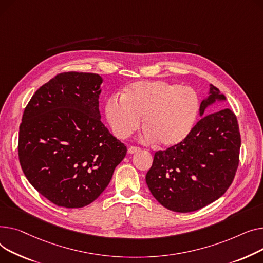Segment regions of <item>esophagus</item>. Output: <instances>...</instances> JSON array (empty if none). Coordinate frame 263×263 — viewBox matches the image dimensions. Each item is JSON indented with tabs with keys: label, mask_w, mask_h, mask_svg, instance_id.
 Instances as JSON below:
<instances>
[{
	"label": "esophagus",
	"mask_w": 263,
	"mask_h": 263,
	"mask_svg": "<svg viewBox=\"0 0 263 263\" xmlns=\"http://www.w3.org/2000/svg\"><path fill=\"white\" fill-rule=\"evenodd\" d=\"M141 148L140 147H137V146H129L128 147V154H135L137 152H140Z\"/></svg>",
	"instance_id": "obj_1"
}]
</instances>
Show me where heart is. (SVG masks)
Here are the masks:
<instances>
[{
    "label": "heart",
    "mask_w": 263,
    "mask_h": 263,
    "mask_svg": "<svg viewBox=\"0 0 263 263\" xmlns=\"http://www.w3.org/2000/svg\"><path fill=\"white\" fill-rule=\"evenodd\" d=\"M198 111L199 100L192 88L162 81L133 83L121 98L111 97L105 106L107 121L118 138L129 137L143 118L145 140L164 148L186 140Z\"/></svg>",
    "instance_id": "obj_1"
}]
</instances>
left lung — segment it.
<instances>
[{"label":"left lung","mask_w":263,"mask_h":263,"mask_svg":"<svg viewBox=\"0 0 263 263\" xmlns=\"http://www.w3.org/2000/svg\"><path fill=\"white\" fill-rule=\"evenodd\" d=\"M225 101L210 85L199 105L202 119L186 140L155 153L145 180L153 196L168 210L196 211L220 198L233 182L241 146L237 118L228 108L206 115L209 106Z\"/></svg>","instance_id":"obj_1"}]
</instances>
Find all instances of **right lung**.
I'll return each mask as SVG.
<instances>
[{"label":"right lung","instance_id":"add662e5","mask_svg":"<svg viewBox=\"0 0 263 263\" xmlns=\"http://www.w3.org/2000/svg\"><path fill=\"white\" fill-rule=\"evenodd\" d=\"M103 79L66 72L41 86L19 130V160L32 186L66 208L91 204L110 182L126 146L101 122Z\"/></svg>","mask_w":263,"mask_h":263}]
</instances>
